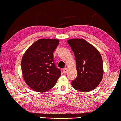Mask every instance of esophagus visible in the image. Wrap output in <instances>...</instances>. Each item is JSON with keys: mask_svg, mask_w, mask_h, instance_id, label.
<instances>
[{"mask_svg": "<svg viewBox=\"0 0 121 121\" xmlns=\"http://www.w3.org/2000/svg\"><path fill=\"white\" fill-rule=\"evenodd\" d=\"M62 71H63V73H66L67 71V68H64L62 69Z\"/></svg>", "mask_w": 121, "mask_h": 121, "instance_id": "esophagus-1", "label": "esophagus"}]
</instances>
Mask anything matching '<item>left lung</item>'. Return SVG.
<instances>
[{"label":"left lung","instance_id":"left-lung-1","mask_svg":"<svg viewBox=\"0 0 121 121\" xmlns=\"http://www.w3.org/2000/svg\"><path fill=\"white\" fill-rule=\"evenodd\" d=\"M74 52L77 76L72 81L74 89L82 92L94 89L103 77V59L94 46L83 39L67 40Z\"/></svg>","mask_w":121,"mask_h":121}]
</instances>
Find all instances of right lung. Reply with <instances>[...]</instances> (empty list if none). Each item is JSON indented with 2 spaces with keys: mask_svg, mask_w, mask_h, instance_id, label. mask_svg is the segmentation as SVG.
Returning <instances> with one entry per match:
<instances>
[{
  "mask_svg": "<svg viewBox=\"0 0 121 121\" xmlns=\"http://www.w3.org/2000/svg\"><path fill=\"white\" fill-rule=\"evenodd\" d=\"M58 39H40L28 48L21 61L23 77L34 91L45 92L53 87L61 76L54 62V52Z\"/></svg>",
  "mask_w": 121,
  "mask_h": 121,
  "instance_id": "right-lung-1",
  "label": "right lung"
}]
</instances>
